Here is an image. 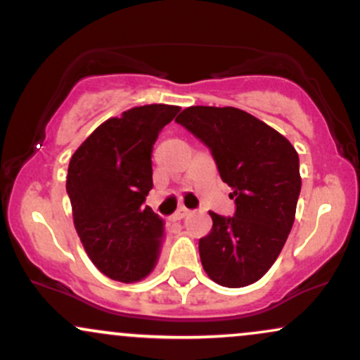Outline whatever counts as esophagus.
Listing matches in <instances>:
<instances>
[{"label":"esophagus","mask_w":360,"mask_h":360,"mask_svg":"<svg viewBox=\"0 0 360 360\" xmlns=\"http://www.w3.org/2000/svg\"><path fill=\"white\" fill-rule=\"evenodd\" d=\"M191 214V211L187 210V207H180L179 211L175 212V214H173V219H175V221H180V219H184V218H187V216Z\"/></svg>","instance_id":"esophagus-1"}]
</instances>
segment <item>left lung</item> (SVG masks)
Here are the masks:
<instances>
[{
	"instance_id": "obj_1",
	"label": "left lung",
	"mask_w": 360,
	"mask_h": 360,
	"mask_svg": "<svg viewBox=\"0 0 360 360\" xmlns=\"http://www.w3.org/2000/svg\"><path fill=\"white\" fill-rule=\"evenodd\" d=\"M207 146L233 188V216L210 212L199 240L204 271L221 287L256 283L287 242L300 194L299 154L280 132L238 108L191 106L175 120Z\"/></svg>"
}]
</instances>
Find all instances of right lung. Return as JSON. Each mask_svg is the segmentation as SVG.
Here are the masks:
<instances>
[{"instance_id":"obj_1","label":"right lung","mask_w":360,"mask_h":360,"mask_svg":"<svg viewBox=\"0 0 360 360\" xmlns=\"http://www.w3.org/2000/svg\"><path fill=\"white\" fill-rule=\"evenodd\" d=\"M179 111L169 104L123 111L89 135L68 165L73 225L89 259L111 280H144L160 257L165 223L144 202L153 146Z\"/></svg>"}]
</instances>
